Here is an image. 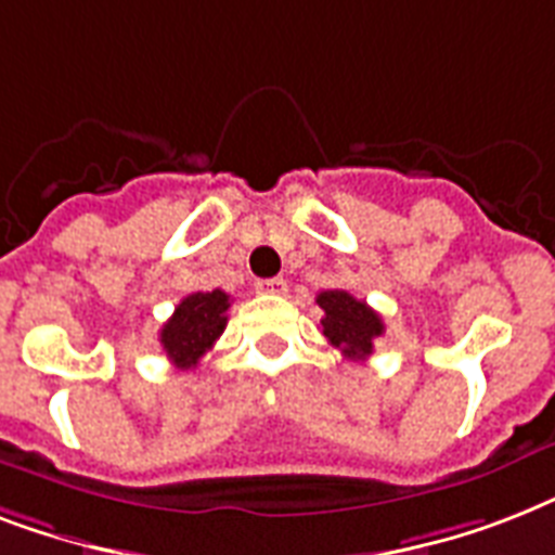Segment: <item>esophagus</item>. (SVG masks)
<instances>
[{
  "label": "esophagus",
  "instance_id": "1",
  "mask_svg": "<svg viewBox=\"0 0 555 555\" xmlns=\"http://www.w3.org/2000/svg\"><path fill=\"white\" fill-rule=\"evenodd\" d=\"M256 294L282 296V294H287V282H285V279H279V276L259 279V282H256Z\"/></svg>",
  "mask_w": 555,
  "mask_h": 555
}]
</instances>
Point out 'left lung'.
Here are the masks:
<instances>
[{"instance_id":"obj_1","label":"left lung","mask_w":555,"mask_h":555,"mask_svg":"<svg viewBox=\"0 0 555 555\" xmlns=\"http://www.w3.org/2000/svg\"><path fill=\"white\" fill-rule=\"evenodd\" d=\"M322 308V334L348 360H365L374 351V339L383 337V320L374 308L354 299L348 291H322L317 296Z\"/></svg>"}]
</instances>
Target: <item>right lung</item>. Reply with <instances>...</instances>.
<instances>
[{
  "label": "right lung",
  "mask_w": 555,
  "mask_h": 555,
  "mask_svg": "<svg viewBox=\"0 0 555 555\" xmlns=\"http://www.w3.org/2000/svg\"><path fill=\"white\" fill-rule=\"evenodd\" d=\"M230 296L224 291L190 294L178 302L176 313L160 328V346L176 369H195L198 360L216 346L227 328Z\"/></svg>",
  "instance_id": "obj_1"
}]
</instances>
